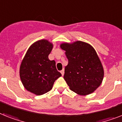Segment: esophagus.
I'll list each match as a JSON object with an SVG mask.
<instances>
[{"label":"esophagus","mask_w":122,"mask_h":122,"mask_svg":"<svg viewBox=\"0 0 122 122\" xmlns=\"http://www.w3.org/2000/svg\"><path fill=\"white\" fill-rule=\"evenodd\" d=\"M60 73H61V74H62V76H63V75H64V70H61V71H60Z\"/></svg>","instance_id":"1"}]
</instances>
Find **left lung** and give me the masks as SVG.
Segmentation results:
<instances>
[{
    "instance_id": "left-lung-1",
    "label": "left lung",
    "mask_w": 122,
    "mask_h": 122,
    "mask_svg": "<svg viewBox=\"0 0 122 122\" xmlns=\"http://www.w3.org/2000/svg\"><path fill=\"white\" fill-rule=\"evenodd\" d=\"M65 51L68 65L63 78L70 89L80 95L92 93L100 85L104 75L103 66L90 44L77 41L60 45Z\"/></svg>"
}]
</instances>
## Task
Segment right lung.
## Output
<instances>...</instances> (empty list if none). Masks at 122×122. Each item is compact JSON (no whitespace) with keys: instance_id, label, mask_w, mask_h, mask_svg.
Listing matches in <instances>:
<instances>
[{"instance_id":"right-lung-1","label":"right lung","mask_w":122,"mask_h":122,"mask_svg":"<svg viewBox=\"0 0 122 122\" xmlns=\"http://www.w3.org/2000/svg\"><path fill=\"white\" fill-rule=\"evenodd\" d=\"M53 45L47 40L32 44L27 50L20 67V77L25 89L37 95L50 91L54 82L62 76L56 68L55 60L49 55Z\"/></svg>"}]
</instances>
